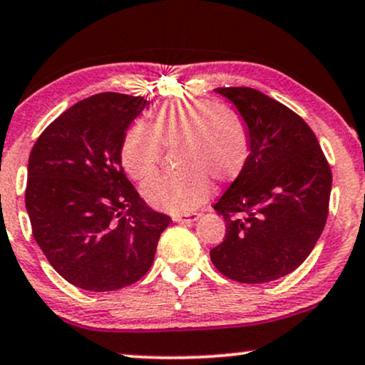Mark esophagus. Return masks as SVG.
<instances>
[{
    "instance_id": "esophagus-1",
    "label": "esophagus",
    "mask_w": 365,
    "mask_h": 365,
    "mask_svg": "<svg viewBox=\"0 0 365 365\" xmlns=\"http://www.w3.org/2000/svg\"><path fill=\"white\" fill-rule=\"evenodd\" d=\"M200 218V213H187V215H174L173 220L178 223H192Z\"/></svg>"
}]
</instances>
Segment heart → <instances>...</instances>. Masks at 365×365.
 <instances>
[{
	"label": "heart",
	"instance_id": "obj_1",
	"mask_svg": "<svg viewBox=\"0 0 365 365\" xmlns=\"http://www.w3.org/2000/svg\"><path fill=\"white\" fill-rule=\"evenodd\" d=\"M162 145L178 147L175 160L182 170L157 175L143 186V197L157 210L187 213L211 191V179L230 182L250 157V133L235 111L210 100H186L162 105L150 125L135 123L121 143V164L135 181H145L159 168Z\"/></svg>",
	"mask_w": 365,
	"mask_h": 365
}]
</instances>
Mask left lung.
<instances>
[{"label": "left lung", "mask_w": 365, "mask_h": 365, "mask_svg": "<svg viewBox=\"0 0 365 365\" xmlns=\"http://www.w3.org/2000/svg\"><path fill=\"white\" fill-rule=\"evenodd\" d=\"M250 133L245 169L215 205L227 222L210 257L245 284L276 281L312 254L328 217L330 165L312 128L294 111L252 88H217Z\"/></svg>", "instance_id": "left-lung-1"}]
</instances>
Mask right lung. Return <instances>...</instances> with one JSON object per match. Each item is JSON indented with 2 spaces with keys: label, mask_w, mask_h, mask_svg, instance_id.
<instances>
[{
  "label": "right lung",
  "mask_w": 365,
  "mask_h": 365,
  "mask_svg": "<svg viewBox=\"0 0 365 365\" xmlns=\"http://www.w3.org/2000/svg\"><path fill=\"white\" fill-rule=\"evenodd\" d=\"M147 105L142 96L94 94L53 120L30 152L25 205L35 242L84 291H116L142 279L170 223L121 168L125 133Z\"/></svg>",
  "instance_id": "1"
}]
</instances>
